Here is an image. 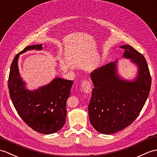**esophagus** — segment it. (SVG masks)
Segmentation results:
<instances>
[{
	"mask_svg": "<svg viewBox=\"0 0 157 157\" xmlns=\"http://www.w3.org/2000/svg\"><path fill=\"white\" fill-rule=\"evenodd\" d=\"M82 90L85 93H90L92 92V84L91 82L87 79H84L81 83Z\"/></svg>",
	"mask_w": 157,
	"mask_h": 157,
	"instance_id": "34e87169",
	"label": "esophagus"
}]
</instances>
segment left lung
<instances>
[{
    "mask_svg": "<svg viewBox=\"0 0 157 157\" xmlns=\"http://www.w3.org/2000/svg\"><path fill=\"white\" fill-rule=\"evenodd\" d=\"M124 57L132 59L139 72L134 82L121 79L116 75V62L91 73L94 88L88 105L90 122L97 131L114 134L126 128L140 114L149 95L151 76L144 57L132 46L120 47Z\"/></svg>",
    "mask_w": 157,
    "mask_h": 157,
    "instance_id": "left-lung-1",
    "label": "left lung"
}]
</instances>
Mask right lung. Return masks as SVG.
I'll use <instances>...</instances> for the list:
<instances>
[{"label": "right lung", "instance_id": "right-lung-1", "mask_svg": "<svg viewBox=\"0 0 157 157\" xmlns=\"http://www.w3.org/2000/svg\"><path fill=\"white\" fill-rule=\"evenodd\" d=\"M42 50V45L27 46L14 57L9 76L8 87L12 102L23 121L38 132H57L66 120V101L74 81L59 78L35 91L24 88L18 69V58L27 51Z\"/></svg>", "mask_w": 157, "mask_h": 157}]
</instances>
